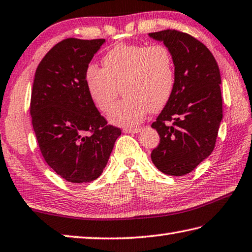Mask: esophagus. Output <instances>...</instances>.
<instances>
[{
	"mask_svg": "<svg viewBox=\"0 0 252 252\" xmlns=\"http://www.w3.org/2000/svg\"><path fill=\"white\" fill-rule=\"evenodd\" d=\"M141 131V127H135V129H123L125 133H139Z\"/></svg>",
	"mask_w": 252,
	"mask_h": 252,
	"instance_id": "esophagus-1",
	"label": "esophagus"
}]
</instances>
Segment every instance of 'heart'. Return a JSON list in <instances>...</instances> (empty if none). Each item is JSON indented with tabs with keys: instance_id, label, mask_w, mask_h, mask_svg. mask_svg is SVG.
<instances>
[{
	"instance_id": "heart-1",
	"label": "heart",
	"mask_w": 252,
	"mask_h": 252,
	"mask_svg": "<svg viewBox=\"0 0 252 252\" xmlns=\"http://www.w3.org/2000/svg\"><path fill=\"white\" fill-rule=\"evenodd\" d=\"M102 65L87 67L85 84L91 100L104 113L123 89L125 98L109 114L113 125H139L149 110L159 111L172 97L175 67L164 45L119 44L104 55Z\"/></svg>"
}]
</instances>
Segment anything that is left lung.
<instances>
[{
  "label": "left lung",
  "mask_w": 252,
  "mask_h": 252,
  "mask_svg": "<svg viewBox=\"0 0 252 252\" xmlns=\"http://www.w3.org/2000/svg\"><path fill=\"white\" fill-rule=\"evenodd\" d=\"M170 49L175 87L153 129L159 144L151 153L158 170L182 176L212 154L222 119L220 71L210 50L186 33L165 30L150 33Z\"/></svg>",
  "instance_id": "obj_1"
}]
</instances>
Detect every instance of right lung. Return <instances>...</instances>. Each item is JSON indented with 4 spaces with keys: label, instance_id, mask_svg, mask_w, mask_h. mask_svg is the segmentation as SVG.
<instances>
[{
    "label": "right lung",
    "instance_id": "obj_1",
    "mask_svg": "<svg viewBox=\"0 0 252 252\" xmlns=\"http://www.w3.org/2000/svg\"><path fill=\"white\" fill-rule=\"evenodd\" d=\"M104 42L63 39L35 72L31 116L39 150L45 162L70 183H89L101 175L121 134L107 125L85 84L87 67Z\"/></svg>",
    "mask_w": 252,
    "mask_h": 252
}]
</instances>
